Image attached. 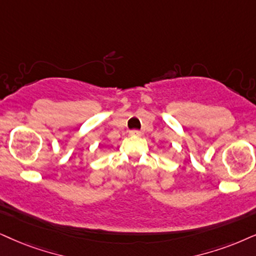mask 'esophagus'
Listing matches in <instances>:
<instances>
[{"instance_id": "obj_1", "label": "esophagus", "mask_w": 256, "mask_h": 256, "mask_svg": "<svg viewBox=\"0 0 256 256\" xmlns=\"http://www.w3.org/2000/svg\"><path fill=\"white\" fill-rule=\"evenodd\" d=\"M130 136H142V132L138 131V130H131L130 131Z\"/></svg>"}]
</instances>
